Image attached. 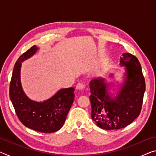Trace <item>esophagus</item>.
<instances>
[{
	"label": "esophagus",
	"instance_id": "1",
	"mask_svg": "<svg viewBox=\"0 0 156 156\" xmlns=\"http://www.w3.org/2000/svg\"><path fill=\"white\" fill-rule=\"evenodd\" d=\"M84 84L82 83H78L77 84V85H76V89H78V90H83V89H84Z\"/></svg>",
	"mask_w": 156,
	"mask_h": 156
}]
</instances>
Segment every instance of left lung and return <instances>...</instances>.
I'll use <instances>...</instances> for the list:
<instances>
[{
  "mask_svg": "<svg viewBox=\"0 0 156 156\" xmlns=\"http://www.w3.org/2000/svg\"><path fill=\"white\" fill-rule=\"evenodd\" d=\"M120 60L125 72L118 91L113 88L112 83L103 78L89 83L91 118L98 126L106 130L120 129L131 124L140 113L143 101L145 81L138 58L125 53ZM113 76L111 73L110 78ZM111 89L115 94H111Z\"/></svg>",
  "mask_w": 156,
  "mask_h": 156,
  "instance_id": "left-lung-1",
  "label": "left lung"
}]
</instances>
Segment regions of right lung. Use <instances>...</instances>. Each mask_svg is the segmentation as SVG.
I'll return each mask as SVG.
<instances>
[{
  "mask_svg": "<svg viewBox=\"0 0 156 156\" xmlns=\"http://www.w3.org/2000/svg\"><path fill=\"white\" fill-rule=\"evenodd\" d=\"M39 49L36 45L21 55L16 62L9 86V97L20 122L32 130L42 133L58 131L74 100V88H64L43 102L30 99L23 91L20 80L22 62Z\"/></svg>",
  "mask_w": 156,
  "mask_h": 156,
  "instance_id": "add662e5",
  "label": "right lung"
}]
</instances>
